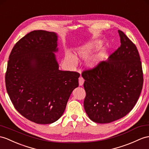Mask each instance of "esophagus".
<instances>
[{"label": "esophagus", "instance_id": "1", "mask_svg": "<svg viewBox=\"0 0 149 149\" xmlns=\"http://www.w3.org/2000/svg\"><path fill=\"white\" fill-rule=\"evenodd\" d=\"M84 81H85L84 79L82 78V77H80L79 78V85H83Z\"/></svg>", "mask_w": 149, "mask_h": 149}]
</instances>
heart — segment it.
I'll return each mask as SVG.
<instances>
[{"label":"heart","instance_id":"1","mask_svg":"<svg viewBox=\"0 0 149 149\" xmlns=\"http://www.w3.org/2000/svg\"><path fill=\"white\" fill-rule=\"evenodd\" d=\"M102 46V43L100 42H93L91 43H88L82 47L81 49H79L78 50V55L82 58H87L88 57L93 51L95 50H97L99 49L100 47ZM66 60L70 63L72 66H77L78 64V59L77 57L74 56L73 54L71 53H68L66 55ZM100 58L99 57H94L93 59L90 61L89 64L90 66H94V65L97 64L99 62Z\"/></svg>","mask_w":149,"mask_h":149}]
</instances>
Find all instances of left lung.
<instances>
[{
    "instance_id": "8db88e82",
    "label": "left lung",
    "mask_w": 149,
    "mask_h": 149,
    "mask_svg": "<svg viewBox=\"0 0 149 149\" xmlns=\"http://www.w3.org/2000/svg\"><path fill=\"white\" fill-rule=\"evenodd\" d=\"M121 45L106 61L83 71L84 108L92 121L109 123L128 114L142 90L143 77L136 45L118 30Z\"/></svg>"
}]
</instances>
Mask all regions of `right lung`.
<instances>
[{
    "label": "right lung",
    "instance_id": "add662e5",
    "mask_svg": "<svg viewBox=\"0 0 149 149\" xmlns=\"http://www.w3.org/2000/svg\"><path fill=\"white\" fill-rule=\"evenodd\" d=\"M56 33L34 30L21 38L10 54L5 81L14 108L37 124H50L63 115L79 73L61 71L54 52Z\"/></svg>",
    "mask_w": 149,
    "mask_h": 149
}]
</instances>
